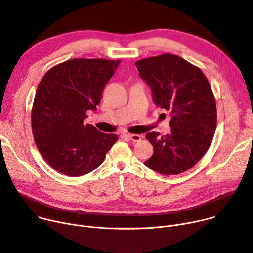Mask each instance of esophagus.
Segmentation results:
<instances>
[{
	"label": "esophagus",
	"mask_w": 253,
	"mask_h": 253,
	"mask_svg": "<svg viewBox=\"0 0 253 253\" xmlns=\"http://www.w3.org/2000/svg\"><path fill=\"white\" fill-rule=\"evenodd\" d=\"M128 137L134 142H138L141 140V136L138 135V134H128Z\"/></svg>",
	"instance_id": "esophagus-1"
}]
</instances>
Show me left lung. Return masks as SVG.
I'll list each match as a JSON object with an SVG mask.
<instances>
[{
    "label": "left lung",
    "instance_id": "8db88e82",
    "mask_svg": "<svg viewBox=\"0 0 253 253\" xmlns=\"http://www.w3.org/2000/svg\"><path fill=\"white\" fill-rule=\"evenodd\" d=\"M135 64L151 88L154 103L172 117L170 134L145 135L154 155L144 165L166 176L181 174L205 156L214 135L216 106L209 80L198 67L172 54Z\"/></svg>",
    "mask_w": 253,
    "mask_h": 253
}]
</instances>
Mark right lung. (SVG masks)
Segmentation results:
<instances>
[{
	"mask_svg": "<svg viewBox=\"0 0 253 253\" xmlns=\"http://www.w3.org/2000/svg\"><path fill=\"white\" fill-rule=\"evenodd\" d=\"M120 60L72 59L52 67L42 78L31 110V129L40 154L64 175L88 174L118 140L116 134L84 125L87 110L100 103Z\"/></svg>",
	"mask_w": 253,
	"mask_h": 253,
	"instance_id": "right-lung-1",
	"label": "right lung"
}]
</instances>
